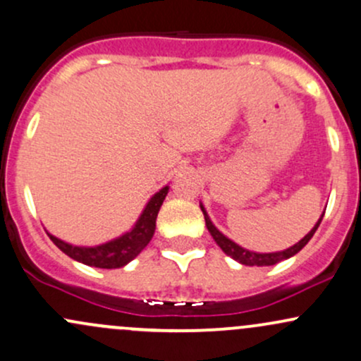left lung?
Masks as SVG:
<instances>
[{
    "label": "left lung",
    "instance_id": "1",
    "mask_svg": "<svg viewBox=\"0 0 361 361\" xmlns=\"http://www.w3.org/2000/svg\"><path fill=\"white\" fill-rule=\"evenodd\" d=\"M201 212L204 214V220H206V226H208L209 233H212V237L214 238V242H216L218 245H220V249L224 250L226 256H230L235 261H238L240 264H245V266H273V264H278L279 261H285V259H288L291 256H295L297 252H300V250L309 244V240L312 237H314L315 230L319 228V225H321L322 218H324V213L322 216L319 218V221L315 224L314 228L310 230L309 233L305 235V237L302 238L298 244H295L293 247H290V249L286 250H281V252H269V254H257V252H250V250L247 249H242L240 245H237L235 242L230 240V238H226L224 233L218 232V228L212 224V220H209L208 213L204 212V208L201 206Z\"/></svg>",
    "mask_w": 361,
    "mask_h": 361
}]
</instances>
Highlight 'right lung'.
I'll use <instances>...</instances> for the list:
<instances>
[{"mask_svg":"<svg viewBox=\"0 0 361 361\" xmlns=\"http://www.w3.org/2000/svg\"><path fill=\"white\" fill-rule=\"evenodd\" d=\"M169 188L165 185L160 189L152 200L148 201L147 208L141 213L140 220L136 221L135 228L128 232L123 237L116 238V240L107 242V244L97 245V247H75L66 244V242L59 240V238L51 237V240L63 250L66 256H70L75 261L83 262V264L92 266V268H102V269H114L123 268L129 261H133L141 250L145 249L152 240L153 233H155L157 214L160 212V206L167 196Z\"/></svg>","mask_w":361,"mask_h":361,"instance_id":"1","label":"right lung"}]
</instances>
